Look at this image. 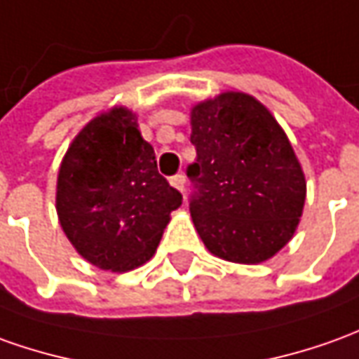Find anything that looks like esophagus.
<instances>
[{
  "mask_svg": "<svg viewBox=\"0 0 359 359\" xmlns=\"http://www.w3.org/2000/svg\"><path fill=\"white\" fill-rule=\"evenodd\" d=\"M170 184L174 185L177 191H182V194H184V189H185V175L184 174H177V175H174V177H170Z\"/></svg>",
  "mask_w": 359,
  "mask_h": 359,
  "instance_id": "1",
  "label": "esophagus"
}]
</instances>
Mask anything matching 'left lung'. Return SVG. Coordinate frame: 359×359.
Here are the masks:
<instances>
[{
  "label": "left lung",
  "instance_id": "obj_1",
  "mask_svg": "<svg viewBox=\"0 0 359 359\" xmlns=\"http://www.w3.org/2000/svg\"><path fill=\"white\" fill-rule=\"evenodd\" d=\"M189 211L207 250L234 264L276 256L295 234L307 184L287 135L256 97L224 91L191 109Z\"/></svg>",
  "mask_w": 359,
  "mask_h": 359
}]
</instances>
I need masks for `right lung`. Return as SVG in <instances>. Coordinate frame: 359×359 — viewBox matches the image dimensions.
Segmentation results:
<instances>
[{"mask_svg": "<svg viewBox=\"0 0 359 359\" xmlns=\"http://www.w3.org/2000/svg\"><path fill=\"white\" fill-rule=\"evenodd\" d=\"M182 194L158 174L137 115L113 107L72 140L56 184V212L81 258L128 271L154 256Z\"/></svg>", "mask_w": 359, "mask_h": 359, "instance_id": "1", "label": "right lung"}]
</instances>
